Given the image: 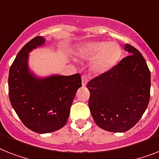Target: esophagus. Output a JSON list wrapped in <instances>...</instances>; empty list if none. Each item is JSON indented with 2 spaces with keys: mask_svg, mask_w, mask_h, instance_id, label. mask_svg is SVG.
I'll return each mask as SVG.
<instances>
[{
  "mask_svg": "<svg viewBox=\"0 0 159 159\" xmlns=\"http://www.w3.org/2000/svg\"><path fill=\"white\" fill-rule=\"evenodd\" d=\"M88 81H89V79L86 75H83L82 76V86L85 87L88 84Z\"/></svg>",
  "mask_w": 159,
  "mask_h": 159,
  "instance_id": "1",
  "label": "esophagus"
}]
</instances>
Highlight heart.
<instances>
[{"mask_svg": "<svg viewBox=\"0 0 159 159\" xmlns=\"http://www.w3.org/2000/svg\"><path fill=\"white\" fill-rule=\"evenodd\" d=\"M76 54L83 60H91V70L96 75L104 74L119 62L122 49L114 42L92 41L78 48Z\"/></svg>", "mask_w": 159, "mask_h": 159, "instance_id": "heart-1", "label": "heart"}]
</instances>
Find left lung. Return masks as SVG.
<instances>
[{
	"instance_id": "obj_1",
	"label": "left lung",
	"mask_w": 159,
	"mask_h": 159,
	"mask_svg": "<svg viewBox=\"0 0 159 159\" xmlns=\"http://www.w3.org/2000/svg\"><path fill=\"white\" fill-rule=\"evenodd\" d=\"M129 56L87 84L89 106L96 124L112 132H124L136 124L150 98V71L142 54L126 44Z\"/></svg>"
}]
</instances>
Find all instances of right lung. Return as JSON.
Masks as SVG:
<instances>
[{"instance_id": "1", "label": "right lung", "mask_w": 159, "mask_h": 159, "mask_svg": "<svg viewBox=\"0 0 159 159\" xmlns=\"http://www.w3.org/2000/svg\"><path fill=\"white\" fill-rule=\"evenodd\" d=\"M45 40L36 36L22 48L9 73V97L13 108L26 127L37 133H49L66 124L79 88L80 74L38 77L30 70L29 53L43 46Z\"/></svg>"}]
</instances>
